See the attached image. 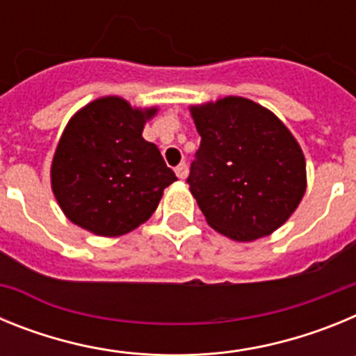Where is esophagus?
Masks as SVG:
<instances>
[{
    "label": "esophagus",
    "instance_id": "1",
    "mask_svg": "<svg viewBox=\"0 0 356 356\" xmlns=\"http://www.w3.org/2000/svg\"><path fill=\"white\" fill-rule=\"evenodd\" d=\"M188 175V168H187V163H180L178 168H176V176L180 178V180H185Z\"/></svg>",
    "mask_w": 356,
    "mask_h": 356
}]
</instances>
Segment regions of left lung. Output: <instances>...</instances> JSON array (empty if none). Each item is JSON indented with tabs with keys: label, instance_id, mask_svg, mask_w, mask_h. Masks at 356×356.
<instances>
[{
	"label": "left lung",
	"instance_id": "1",
	"mask_svg": "<svg viewBox=\"0 0 356 356\" xmlns=\"http://www.w3.org/2000/svg\"><path fill=\"white\" fill-rule=\"evenodd\" d=\"M201 135L188 188L207 222L237 242L271 235L307 191L301 146L271 110L226 96L191 106Z\"/></svg>",
	"mask_w": 356,
	"mask_h": 356
}]
</instances>
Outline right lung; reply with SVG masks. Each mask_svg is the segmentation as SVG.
Returning a JSON list of instances; mask_svg holds the SVG:
<instances>
[{
  "label": "right lung",
  "instance_id": "obj_1",
  "mask_svg": "<svg viewBox=\"0 0 356 356\" xmlns=\"http://www.w3.org/2000/svg\"><path fill=\"white\" fill-rule=\"evenodd\" d=\"M159 106L97 97L69 119L51 162V188L69 221L99 237L146 222L176 181L159 147L143 137Z\"/></svg>",
  "mask_w": 356,
  "mask_h": 356
}]
</instances>
